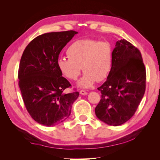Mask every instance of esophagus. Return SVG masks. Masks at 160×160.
Here are the masks:
<instances>
[{
    "instance_id": "34e87169",
    "label": "esophagus",
    "mask_w": 160,
    "mask_h": 160,
    "mask_svg": "<svg viewBox=\"0 0 160 160\" xmlns=\"http://www.w3.org/2000/svg\"><path fill=\"white\" fill-rule=\"evenodd\" d=\"M79 93H80L81 95H85L88 94V92L84 91V90H81V91H79Z\"/></svg>"
}]
</instances>
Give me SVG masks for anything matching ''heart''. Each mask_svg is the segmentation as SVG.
Masks as SVG:
<instances>
[{
  "label": "heart",
  "mask_w": 160,
  "mask_h": 160,
  "mask_svg": "<svg viewBox=\"0 0 160 160\" xmlns=\"http://www.w3.org/2000/svg\"><path fill=\"white\" fill-rule=\"evenodd\" d=\"M69 59L61 57L57 67L62 75L72 81L81 74V67L85 72L78 86L89 88L96 81L107 78L112 67L113 48L106 41L85 38L73 42L67 49Z\"/></svg>",
  "instance_id": "b5f03b06"
}]
</instances>
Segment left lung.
I'll return each mask as SVG.
<instances>
[{"label":"left lung","mask_w":160,"mask_h":160,"mask_svg":"<svg viewBox=\"0 0 160 160\" xmlns=\"http://www.w3.org/2000/svg\"><path fill=\"white\" fill-rule=\"evenodd\" d=\"M146 71L141 52L125 39L115 43L107 81L98 88L101 100L95 109L99 119L118 126L132 117L146 91Z\"/></svg>","instance_id":"8db88e82"}]
</instances>
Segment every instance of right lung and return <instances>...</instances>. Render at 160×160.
Wrapping results in <instances>:
<instances>
[{
  "mask_svg": "<svg viewBox=\"0 0 160 160\" xmlns=\"http://www.w3.org/2000/svg\"><path fill=\"white\" fill-rule=\"evenodd\" d=\"M77 32L67 31L42 34L25 48L19 65V88L31 118L45 126L63 122L69 117L79 92L65 93L71 83L57 67L61 50Z\"/></svg>",
  "mask_w": 160,
  "mask_h": 160,
  "instance_id": "right-lung-1",
  "label": "right lung"
}]
</instances>
